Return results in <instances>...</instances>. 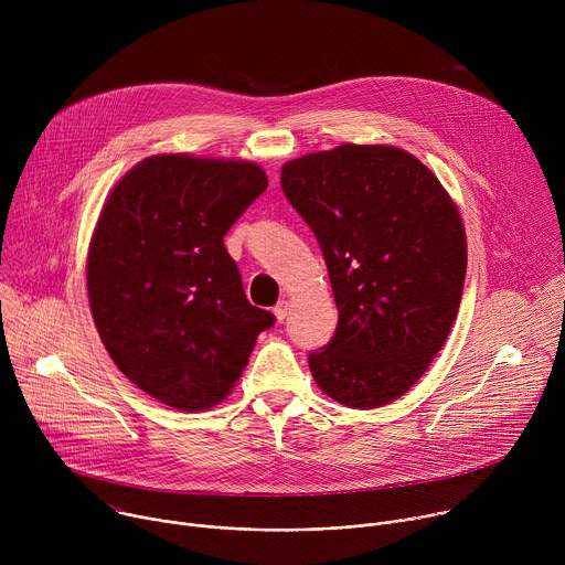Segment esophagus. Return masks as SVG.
<instances>
[{
    "label": "esophagus",
    "instance_id": "esophagus-1",
    "mask_svg": "<svg viewBox=\"0 0 565 565\" xmlns=\"http://www.w3.org/2000/svg\"><path fill=\"white\" fill-rule=\"evenodd\" d=\"M288 310H290V303H288V301H279V303L275 306V317H277V321H279V324H281V321L286 319Z\"/></svg>",
    "mask_w": 565,
    "mask_h": 565
}]
</instances>
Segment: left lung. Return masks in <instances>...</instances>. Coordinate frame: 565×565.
I'll return each instance as SVG.
<instances>
[{"label": "left lung", "instance_id": "1", "mask_svg": "<svg viewBox=\"0 0 565 565\" xmlns=\"http://www.w3.org/2000/svg\"><path fill=\"white\" fill-rule=\"evenodd\" d=\"M281 190L324 255L338 329L308 355L317 386L351 409L407 393L447 342L467 273L456 203L416 156L340 145L281 168Z\"/></svg>", "mask_w": 565, "mask_h": 565}]
</instances>
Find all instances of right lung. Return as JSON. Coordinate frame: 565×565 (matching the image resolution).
I'll return each instance as SVG.
<instances>
[{"mask_svg":"<svg viewBox=\"0 0 565 565\" xmlns=\"http://www.w3.org/2000/svg\"><path fill=\"white\" fill-rule=\"evenodd\" d=\"M268 188L248 160L158 153L111 190L96 223L87 290L116 366L179 412L230 395L275 315L253 306L223 246Z\"/></svg>","mask_w":565,"mask_h":565,"instance_id":"add662e5","label":"right lung"}]
</instances>
